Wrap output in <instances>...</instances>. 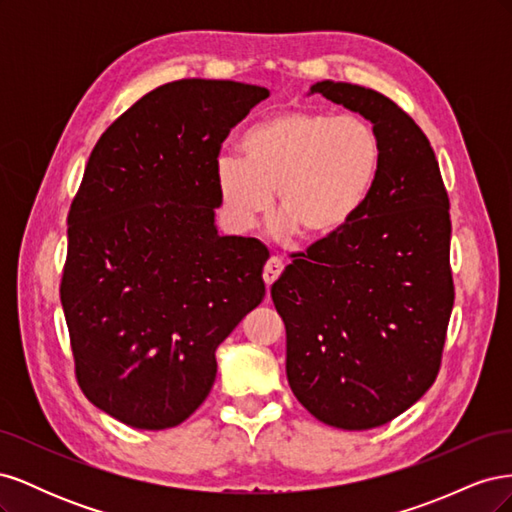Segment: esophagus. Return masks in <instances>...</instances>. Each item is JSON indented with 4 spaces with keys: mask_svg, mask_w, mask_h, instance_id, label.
<instances>
[{
    "mask_svg": "<svg viewBox=\"0 0 512 512\" xmlns=\"http://www.w3.org/2000/svg\"><path fill=\"white\" fill-rule=\"evenodd\" d=\"M282 271H284V260L280 256H271L267 260L265 271H262V277H265V284L271 286L277 280V277H280Z\"/></svg>",
    "mask_w": 512,
    "mask_h": 512,
    "instance_id": "obj_1",
    "label": "esophagus"
}]
</instances>
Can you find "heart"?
Instances as JSON below:
<instances>
[{"label": "heart", "mask_w": 512, "mask_h": 512, "mask_svg": "<svg viewBox=\"0 0 512 512\" xmlns=\"http://www.w3.org/2000/svg\"><path fill=\"white\" fill-rule=\"evenodd\" d=\"M241 158L215 160L224 222L252 228L271 205L286 232L331 241L356 222L376 190L384 145L363 117L299 108L262 119L241 134Z\"/></svg>", "instance_id": "heart-1"}]
</instances>
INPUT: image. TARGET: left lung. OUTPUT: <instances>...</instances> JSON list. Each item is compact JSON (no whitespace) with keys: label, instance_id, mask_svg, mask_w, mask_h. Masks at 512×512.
<instances>
[{"label":"left lung","instance_id":"8db88e82","mask_svg":"<svg viewBox=\"0 0 512 512\" xmlns=\"http://www.w3.org/2000/svg\"><path fill=\"white\" fill-rule=\"evenodd\" d=\"M312 94L374 123L382 173L344 235L290 256L271 299L294 397L318 421L361 431L393 421L438 378L455 303L448 194L427 136L393 100L335 81Z\"/></svg>","mask_w":512,"mask_h":512}]
</instances>
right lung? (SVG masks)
<instances>
[{"label":"right lung","mask_w":512,"mask_h":512,"mask_svg":"<svg viewBox=\"0 0 512 512\" xmlns=\"http://www.w3.org/2000/svg\"><path fill=\"white\" fill-rule=\"evenodd\" d=\"M269 89L181 79L100 136L68 213L61 305L91 404L136 429L183 423L215 382V350L265 299L269 250L220 237L215 160Z\"/></svg>","instance_id":"1"}]
</instances>
